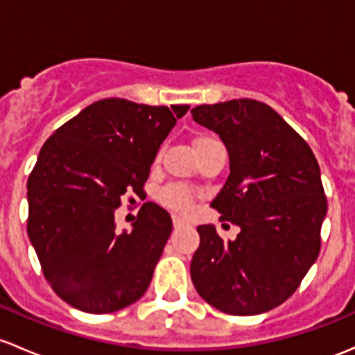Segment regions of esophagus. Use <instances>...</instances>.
Returning <instances> with one entry per match:
<instances>
[{
	"label": "esophagus",
	"mask_w": 355,
	"mask_h": 355,
	"mask_svg": "<svg viewBox=\"0 0 355 355\" xmlns=\"http://www.w3.org/2000/svg\"><path fill=\"white\" fill-rule=\"evenodd\" d=\"M171 219H173V227H175V230H178V227H184V226L189 225V223L185 221L184 218H180V216H173V218H171Z\"/></svg>",
	"instance_id": "esophagus-1"
}]
</instances>
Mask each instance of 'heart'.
Wrapping results in <instances>:
<instances>
[{"mask_svg":"<svg viewBox=\"0 0 355 355\" xmlns=\"http://www.w3.org/2000/svg\"><path fill=\"white\" fill-rule=\"evenodd\" d=\"M214 137L211 136H199L193 141V148L214 143ZM159 199L165 206L175 209V211H189L192 207V192L184 185H168L166 189L162 190Z\"/></svg>","mask_w":355,"mask_h":355,"instance_id":"obj_1","label":"heart"}]
</instances>
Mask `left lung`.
Returning <instances> with one entry per match:
<instances>
[{"mask_svg": "<svg viewBox=\"0 0 355 355\" xmlns=\"http://www.w3.org/2000/svg\"><path fill=\"white\" fill-rule=\"evenodd\" d=\"M190 112L227 149L230 175L211 207L240 226L226 243L212 225L197 227L190 277L219 311L260 315L284 303L320 253L327 197L318 162L267 103L238 98Z\"/></svg>", "mask_w": 355, "mask_h": 355, "instance_id": "1", "label": "left lung"}]
</instances>
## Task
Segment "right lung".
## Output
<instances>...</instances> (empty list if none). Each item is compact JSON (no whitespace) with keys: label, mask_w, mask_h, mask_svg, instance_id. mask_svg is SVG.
Returning a JSON list of instances; mask_svg holds the SVG:
<instances>
[{"label":"right lung","mask_w":355,"mask_h":355,"mask_svg":"<svg viewBox=\"0 0 355 355\" xmlns=\"http://www.w3.org/2000/svg\"><path fill=\"white\" fill-rule=\"evenodd\" d=\"M189 109L103 98L44 143L27 182V231L47 282L73 308L114 313L146 293L171 218L146 202L117 233L115 209L125 193L144 196L156 153Z\"/></svg>","instance_id":"add662e5"}]
</instances>
